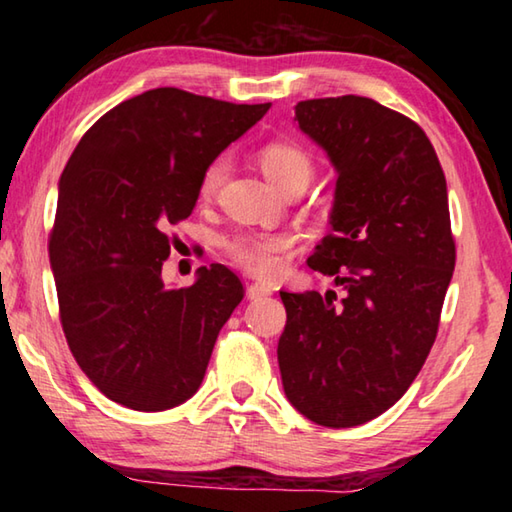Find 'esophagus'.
<instances>
[{
    "label": "esophagus",
    "mask_w": 512,
    "mask_h": 512,
    "mask_svg": "<svg viewBox=\"0 0 512 512\" xmlns=\"http://www.w3.org/2000/svg\"><path fill=\"white\" fill-rule=\"evenodd\" d=\"M246 293H248L250 300H264V298L271 296L273 289L266 287V284H250Z\"/></svg>",
    "instance_id": "esophagus-1"
}]
</instances>
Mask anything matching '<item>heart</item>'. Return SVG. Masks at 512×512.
I'll list each match as a JSON object with an SVG mask.
<instances>
[{"label":"heart","mask_w":512,"mask_h":512,"mask_svg":"<svg viewBox=\"0 0 512 512\" xmlns=\"http://www.w3.org/2000/svg\"><path fill=\"white\" fill-rule=\"evenodd\" d=\"M259 164H262L264 176L277 189L296 183V180L309 183L311 173H314V162H311L309 155L298 146L284 142L266 144L259 153ZM225 171H228V167H225L223 160H214L207 167L201 180L203 198H212L219 192L225 180ZM291 246L293 241L284 232H241V235H235L225 244V250L248 273L257 277H275L280 273Z\"/></svg>","instance_id":"b5f03b06"}]
</instances>
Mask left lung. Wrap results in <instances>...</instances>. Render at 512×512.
<instances>
[{"label": "left lung", "mask_w": 512, "mask_h": 512, "mask_svg": "<svg viewBox=\"0 0 512 512\" xmlns=\"http://www.w3.org/2000/svg\"><path fill=\"white\" fill-rule=\"evenodd\" d=\"M296 121L339 173L332 232L307 264L345 298L280 291L277 363L293 409L357 427L409 391L436 341L456 264L447 183L422 128L368 97L300 101Z\"/></svg>", "instance_id": "8db88e82"}]
</instances>
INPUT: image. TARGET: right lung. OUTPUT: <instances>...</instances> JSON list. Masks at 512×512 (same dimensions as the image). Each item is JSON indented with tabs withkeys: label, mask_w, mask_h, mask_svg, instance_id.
Returning a JSON list of instances; mask_svg holds the SVG:
<instances>
[{
	"label": "right lung",
	"mask_w": 512,
	"mask_h": 512,
	"mask_svg": "<svg viewBox=\"0 0 512 512\" xmlns=\"http://www.w3.org/2000/svg\"><path fill=\"white\" fill-rule=\"evenodd\" d=\"M268 108L155 88L108 110L69 158L49 262L69 350L108 400L167 411L201 386L244 284L212 264L192 287H164L167 230L192 214L207 167Z\"/></svg>",
	"instance_id": "right-lung-1"
}]
</instances>
